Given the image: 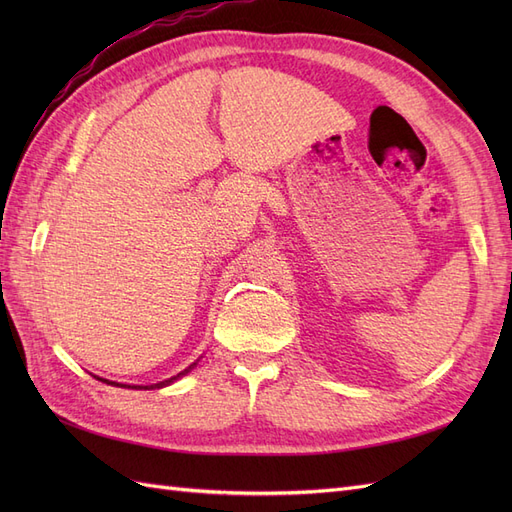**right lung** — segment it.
<instances>
[{
  "label": "right lung",
  "mask_w": 512,
  "mask_h": 512,
  "mask_svg": "<svg viewBox=\"0 0 512 512\" xmlns=\"http://www.w3.org/2000/svg\"><path fill=\"white\" fill-rule=\"evenodd\" d=\"M196 365V363H194ZM194 365H190L188 369H183L181 371V374H177V376H173V378H168V380H164V382H158V384H149V386H130V384H119V382H111V380H104V378H98V380H102V382H106V384H113V386H126V389H162V386H168V384H173L175 380H179L181 376H185V374H188V371L194 367Z\"/></svg>",
  "instance_id": "right-lung-1"
}]
</instances>
